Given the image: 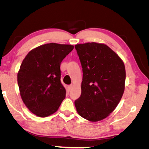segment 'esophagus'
Wrapping results in <instances>:
<instances>
[{"label":"esophagus","mask_w":149,"mask_h":149,"mask_svg":"<svg viewBox=\"0 0 149 149\" xmlns=\"http://www.w3.org/2000/svg\"><path fill=\"white\" fill-rule=\"evenodd\" d=\"M72 87H73V85H72V84L69 85L68 86V89L69 91H70V90L72 89Z\"/></svg>","instance_id":"obj_1"}]
</instances>
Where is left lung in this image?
I'll list each match as a JSON object with an SVG mask.
<instances>
[{"label":"left lung","mask_w":149,"mask_h":149,"mask_svg":"<svg viewBox=\"0 0 149 149\" xmlns=\"http://www.w3.org/2000/svg\"><path fill=\"white\" fill-rule=\"evenodd\" d=\"M75 48L83 72L81 94L74 101L76 111L89 121L101 120L116 109L123 97L124 62L105 44H78Z\"/></svg>","instance_id":"left-lung-1"}]
</instances>
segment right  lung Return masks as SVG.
Here are the masks:
<instances>
[{
	"label": "right lung",
	"instance_id": "add662e5",
	"mask_svg": "<svg viewBox=\"0 0 149 149\" xmlns=\"http://www.w3.org/2000/svg\"><path fill=\"white\" fill-rule=\"evenodd\" d=\"M73 48L71 45H42L31 49L22 61L17 74L20 94L36 116L45 118L55 113L65 98L60 65Z\"/></svg>",
	"mask_w": 149,
	"mask_h": 149
}]
</instances>
